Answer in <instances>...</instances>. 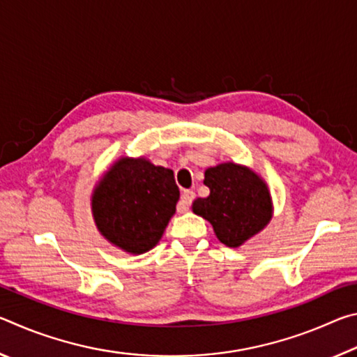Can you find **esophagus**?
Returning <instances> with one entry per match:
<instances>
[{"instance_id":"esophagus-1","label":"esophagus","mask_w":357,"mask_h":357,"mask_svg":"<svg viewBox=\"0 0 357 357\" xmlns=\"http://www.w3.org/2000/svg\"><path fill=\"white\" fill-rule=\"evenodd\" d=\"M193 200H195V192L193 190H184L181 193V202L178 203V213H185V211H189Z\"/></svg>"}]
</instances>
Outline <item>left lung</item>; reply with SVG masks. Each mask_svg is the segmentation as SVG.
<instances>
[{
  "label": "left lung",
  "mask_w": 357,
  "mask_h": 357,
  "mask_svg": "<svg viewBox=\"0 0 357 357\" xmlns=\"http://www.w3.org/2000/svg\"><path fill=\"white\" fill-rule=\"evenodd\" d=\"M204 185L209 197L193 202V213L213 225L215 236L228 247H239L268 225L273 203L258 174L233 162L208 168Z\"/></svg>",
  "instance_id": "left-lung-1"
}]
</instances>
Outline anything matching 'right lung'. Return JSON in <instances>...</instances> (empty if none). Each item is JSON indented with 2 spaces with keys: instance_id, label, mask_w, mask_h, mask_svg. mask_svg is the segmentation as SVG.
I'll return each instance as SVG.
<instances>
[{
  "instance_id": "obj_1",
  "label": "right lung",
  "mask_w": 357,
  "mask_h": 357,
  "mask_svg": "<svg viewBox=\"0 0 357 357\" xmlns=\"http://www.w3.org/2000/svg\"><path fill=\"white\" fill-rule=\"evenodd\" d=\"M178 200L173 170L123 157L96 187L93 214L112 244L129 253H144L159 243Z\"/></svg>"
}]
</instances>
